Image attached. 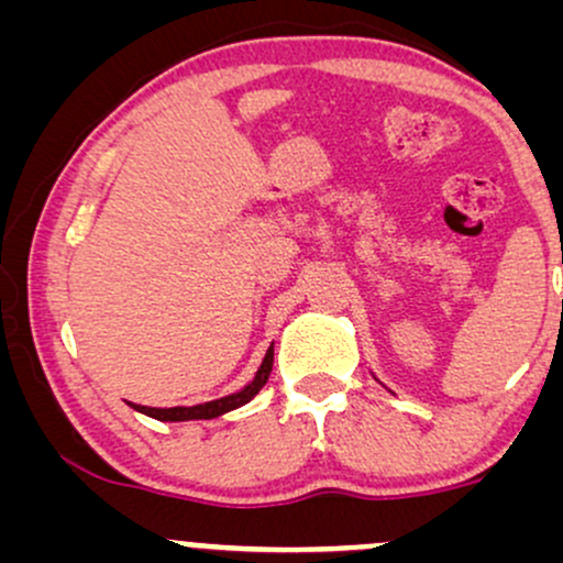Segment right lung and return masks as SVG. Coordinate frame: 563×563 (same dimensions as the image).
I'll use <instances>...</instances> for the list:
<instances>
[{"label": "right lung", "instance_id": "obj_1", "mask_svg": "<svg viewBox=\"0 0 563 563\" xmlns=\"http://www.w3.org/2000/svg\"><path fill=\"white\" fill-rule=\"evenodd\" d=\"M273 360H275V349L269 346L267 354H264L260 371H256L254 380H251L249 386H243L241 391L228 394V397H222V399H211V402L192 405V407H145V405H134V402H129V407H134V410L142 412V416L156 418V421H169V423L211 421V418H219V416H224V412L238 410V407L251 402V399L262 391V386L267 384L269 373H273Z\"/></svg>", "mask_w": 563, "mask_h": 563}]
</instances>
